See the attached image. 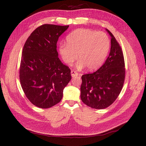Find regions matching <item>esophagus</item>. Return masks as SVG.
<instances>
[{
  "instance_id": "1",
  "label": "esophagus",
  "mask_w": 146,
  "mask_h": 146,
  "mask_svg": "<svg viewBox=\"0 0 146 146\" xmlns=\"http://www.w3.org/2000/svg\"><path fill=\"white\" fill-rule=\"evenodd\" d=\"M71 76L72 77H76L78 76V73H77L76 71H74V70H71Z\"/></svg>"
}]
</instances>
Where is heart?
Returning a JSON list of instances; mask_svg holds the SVG:
<instances>
[{"label":"heart","mask_w":146,"mask_h":146,"mask_svg":"<svg viewBox=\"0 0 146 146\" xmlns=\"http://www.w3.org/2000/svg\"><path fill=\"white\" fill-rule=\"evenodd\" d=\"M66 40V44H61L58 47L64 62L70 66L78 57L80 60L77 67L81 69L86 66L89 70H94L102 64L110 45L107 34L88 29L75 30L68 35Z\"/></svg>","instance_id":"obj_1"}]
</instances>
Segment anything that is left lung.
Segmentation results:
<instances>
[{
	"label": "left lung",
	"mask_w": 146,
	"mask_h": 146,
	"mask_svg": "<svg viewBox=\"0 0 146 146\" xmlns=\"http://www.w3.org/2000/svg\"><path fill=\"white\" fill-rule=\"evenodd\" d=\"M111 49L105 63L96 72L82 76L80 98L83 102L95 109H104L117 98L125 80V62L121 47L113 35Z\"/></svg>",
	"instance_id": "obj_1"
}]
</instances>
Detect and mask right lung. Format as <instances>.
Segmentation results:
<instances>
[{
	"instance_id": "add662e5",
	"label": "right lung",
	"mask_w": 146,
	"mask_h": 146,
	"mask_svg": "<svg viewBox=\"0 0 146 146\" xmlns=\"http://www.w3.org/2000/svg\"><path fill=\"white\" fill-rule=\"evenodd\" d=\"M69 25L44 24L30 34L21 56L19 78L27 99L34 105L48 108L59 103L71 79L70 69L58 57L56 43Z\"/></svg>"
}]
</instances>
